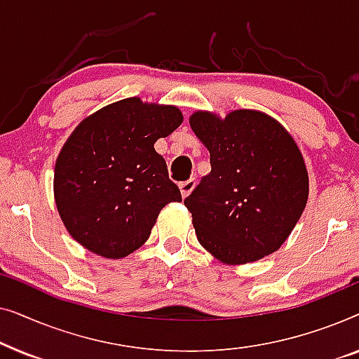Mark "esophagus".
<instances>
[{
	"label": "esophagus",
	"instance_id": "esophagus-1",
	"mask_svg": "<svg viewBox=\"0 0 359 359\" xmlns=\"http://www.w3.org/2000/svg\"><path fill=\"white\" fill-rule=\"evenodd\" d=\"M196 188V181L191 178V180H188V181H183V183L180 184V191H181V196H183V198H188V196L193 193V189Z\"/></svg>",
	"mask_w": 359,
	"mask_h": 359
}]
</instances>
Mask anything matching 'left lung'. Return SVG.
Instances as JSON below:
<instances>
[{"label": "left lung", "mask_w": 359, "mask_h": 359, "mask_svg": "<svg viewBox=\"0 0 359 359\" xmlns=\"http://www.w3.org/2000/svg\"><path fill=\"white\" fill-rule=\"evenodd\" d=\"M191 129L210 170L184 205L199 243L225 264L258 262L279 250L306 209L309 173L292 135L271 116L196 111Z\"/></svg>", "instance_id": "8db88e82"}]
</instances>
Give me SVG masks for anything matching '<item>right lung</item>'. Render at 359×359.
<instances>
[{
	"instance_id": "1",
	"label": "right lung",
	"mask_w": 359,
	"mask_h": 359,
	"mask_svg": "<svg viewBox=\"0 0 359 359\" xmlns=\"http://www.w3.org/2000/svg\"><path fill=\"white\" fill-rule=\"evenodd\" d=\"M181 122L176 106L127 97L76 126L57 156L53 196L78 243L119 259L147 242L160 210L181 201L154 147Z\"/></svg>"
}]
</instances>
